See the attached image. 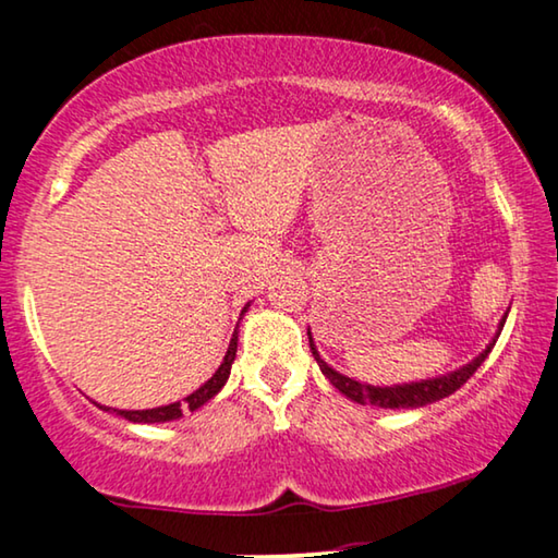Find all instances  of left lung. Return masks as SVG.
<instances>
[{
  "mask_svg": "<svg viewBox=\"0 0 558 558\" xmlns=\"http://www.w3.org/2000/svg\"><path fill=\"white\" fill-rule=\"evenodd\" d=\"M508 310H511V306H508ZM506 317H508V312L504 314V319L498 322V332L494 337V342H488L486 350H483L478 357H473L471 362H468V365L453 369V373L420 379V383H402V385H392V387L365 385V383H357V379L347 377L342 373H337V369L329 367L327 362L319 357V352H317V347H314V339H312L310 329H306V335H310L312 354H314V360H317L322 375H325L329 383H332L337 390L344 395V398L360 402V405H377V408H390V410H410V408H425V405H430V402H438L442 398H448V395H453L460 385H465L468 379L473 377L475 369H478L483 362H486L488 352L494 350V344H496V339L500 335V329H504V325H506Z\"/></svg>",
  "mask_w": 558,
  "mask_h": 558,
  "instance_id": "1",
  "label": "left lung"
}]
</instances>
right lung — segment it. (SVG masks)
<instances>
[{
  "label": "right lung",
  "instance_id": "1",
  "mask_svg": "<svg viewBox=\"0 0 558 558\" xmlns=\"http://www.w3.org/2000/svg\"><path fill=\"white\" fill-rule=\"evenodd\" d=\"M246 310H248V304L244 306V312ZM236 344H239V329H233L229 350H226L219 369H216L214 377L206 379V383L201 385L196 392H191L183 402L179 400V402H171V405H160V408H150V410H116V408H105V405H98V408L105 410V413H116L120 417L131 420V423H171V420H179V417H183V410H191L193 413V410L206 405L208 400L216 398V395L221 392V387L226 385V379H229V375H231L233 357H236Z\"/></svg>",
  "mask_w": 558,
  "mask_h": 558
}]
</instances>
